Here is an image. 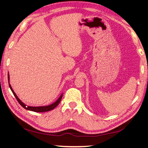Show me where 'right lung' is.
<instances>
[{"instance_id":"1","label":"right lung","mask_w":148,"mask_h":148,"mask_svg":"<svg viewBox=\"0 0 148 148\" xmlns=\"http://www.w3.org/2000/svg\"><path fill=\"white\" fill-rule=\"evenodd\" d=\"M8 80L9 81V74H8ZM9 87H10V88H11V90L12 92V93L14 94V97H16V99L19 102V103L24 108L27 110H31V111H33V112H45L50 111V110H53V108H56L58 104H59V103L61 101V99H62V95H62L60 97V98H58L56 102L53 103V104H51V105H49V106H27L25 104H24L20 100L18 97H17V95H16L14 91H13L12 88L11 86V85H10L9 83Z\"/></svg>"}]
</instances>
